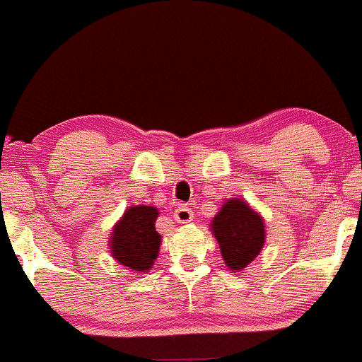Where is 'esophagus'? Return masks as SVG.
<instances>
[{
    "label": "esophagus",
    "mask_w": 362,
    "mask_h": 362,
    "mask_svg": "<svg viewBox=\"0 0 362 362\" xmlns=\"http://www.w3.org/2000/svg\"><path fill=\"white\" fill-rule=\"evenodd\" d=\"M174 218L180 223H188L193 219V211L188 206H185V204H181V206H177L176 211H174Z\"/></svg>",
    "instance_id": "esophagus-1"
}]
</instances>
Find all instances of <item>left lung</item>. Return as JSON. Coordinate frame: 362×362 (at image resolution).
Returning <instances> with one entry per match:
<instances>
[{"label":"left lung","mask_w":362,"mask_h":362,"mask_svg":"<svg viewBox=\"0 0 362 362\" xmlns=\"http://www.w3.org/2000/svg\"><path fill=\"white\" fill-rule=\"evenodd\" d=\"M211 232L230 270H244L264 245L263 218L242 199L223 204L211 221Z\"/></svg>","instance_id":"obj_1"}]
</instances>
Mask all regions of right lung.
Wrapping results in <instances>:
<instances>
[{"label":"right lung","instance_id":"right-lung-1","mask_svg":"<svg viewBox=\"0 0 362 362\" xmlns=\"http://www.w3.org/2000/svg\"><path fill=\"white\" fill-rule=\"evenodd\" d=\"M156 218L158 209L153 206L127 209L124 218L111 230V256L137 274L150 270L162 242V237L155 228Z\"/></svg>","mask_w":362,"mask_h":362}]
</instances>
